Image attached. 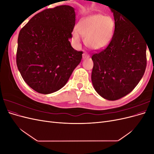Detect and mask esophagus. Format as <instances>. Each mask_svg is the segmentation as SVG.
<instances>
[{
    "instance_id": "esophagus-1",
    "label": "esophagus",
    "mask_w": 154,
    "mask_h": 154,
    "mask_svg": "<svg viewBox=\"0 0 154 154\" xmlns=\"http://www.w3.org/2000/svg\"><path fill=\"white\" fill-rule=\"evenodd\" d=\"M89 57H90V55L88 54L87 53H84L83 54V59L88 58Z\"/></svg>"
}]
</instances>
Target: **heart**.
<instances>
[{"label": "heart", "instance_id": "1", "mask_svg": "<svg viewBox=\"0 0 154 154\" xmlns=\"http://www.w3.org/2000/svg\"><path fill=\"white\" fill-rule=\"evenodd\" d=\"M114 29L112 18L98 14L82 18L77 25L78 32L74 31L72 37L76 42L79 43L81 35L85 38V44L87 47L92 49H101L109 44Z\"/></svg>", "mask_w": 154, "mask_h": 154}]
</instances>
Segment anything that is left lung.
Instances as JSON below:
<instances>
[{
  "label": "left lung",
  "instance_id": "obj_1",
  "mask_svg": "<svg viewBox=\"0 0 154 154\" xmlns=\"http://www.w3.org/2000/svg\"><path fill=\"white\" fill-rule=\"evenodd\" d=\"M111 11L115 20L113 36L106 48L92 54L91 79L101 97L114 101L132 91L144 75L147 44L127 17L114 9Z\"/></svg>",
  "mask_w": 154,
  "mask_h": 154
}]
</instances>
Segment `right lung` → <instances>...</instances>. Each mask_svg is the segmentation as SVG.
I'll return each mask as SVG.
<instances>
[{
	"instance_id": "right-lung-1",
	"label": "right lung",
	"mask_w": 154,
	"mask_h": 154,
	"mask_svg": "<svg viewBox=\"0 0 154 154\" xmlns=\"http://www.w3.org/2000/svg\"><path fill=\"white\" fill-rule=\"evenodd\" d=\"M75 18L72 7L57 6L37 13L20 29L17 67L37 92L48 94L60 90L80 63L83 52L74 50L69 40Z\"/></svg>"
}]
</instances>
